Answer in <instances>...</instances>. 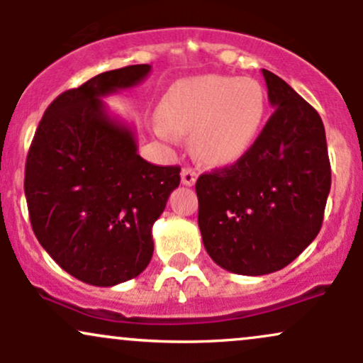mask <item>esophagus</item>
Wrapping results in <instances>:
<instances>
[{
  "mask_svg": "<svg viewBox=\"0 0 363 363\" xmlns=\"http://www.w3.org/2000/svg\"><path fill=\"white\" fill-rule=\"evenodd\" d=\"M196 179H198V172H196L194 169H191V167L182 169V172H181L182 184H184V186H193L194 182H196Z\"/></svg>",
  "mask_w": 363,
  "mask_h": 363,
  "instance_id": "obj_1",
  "label": "esophagus"
}]
</instances>
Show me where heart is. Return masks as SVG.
<instances>
[{
    "instance_id": "heart-1",
    "label": "heart",
    "mask_w": 363,
    "mask_h": 363,
    "mask_svg": "<svg viewBox=\"0 0 363 363\" xmlns=\"http://www.w3.org/2000/svg\"><path fill=\"white\" fill-rule=\"evenodd\" d=\"M268 112L264 86L254 78L203 74L174 83L158 106L162 138L191 133L194 152L213 165L240 160L259 136Z\"/></svg>"
}]
</instances>
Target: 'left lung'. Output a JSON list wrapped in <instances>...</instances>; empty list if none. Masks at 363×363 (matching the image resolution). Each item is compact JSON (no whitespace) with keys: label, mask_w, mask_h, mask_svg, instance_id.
Here are the masks:
<instances>
[{"label":"left lung","mask_w":363,"mask_h":363,"mask_svg":"<svg viewBox=\"0 0 363 363\" xmlns=\"http://www.w3.org/2000/svg\"><path fill=\"white\" fill-rule=\"evenodd\" d=\"M262 77L274 112L256 143L234 165L196 181L206 252L247 277L285 268L315 239L331 189L318 111L274 73Z\"/></svg>","instance_id":"1"}]
</instances>
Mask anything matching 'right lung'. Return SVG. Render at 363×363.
I'll return each mask as SVG.
<instances>
[{
	"label": "right lung",
	"mask_w": 363,
	"mask_h": 363,
	"mask_svg": "<svg viewBox=\"0 0 363 363\" xmlns=\"http://www.w3.org/2000/svg\"><path fill=\"white\" fill-rule=\"evenodd\" d=\"M150 69H112L62 91L28 150L25 198L37 240L65 272L94 286L119 285L147 268L152 227L181 182L177 165L138 155L135 129L102 101L136 86Z\"/></svg>",
	"instance_id": "add662e5"
}]
</instances>
